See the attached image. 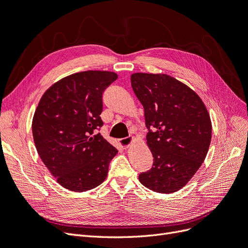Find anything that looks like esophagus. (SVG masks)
I'll list each match as a JSON object with an SVG mask.
<instances>
[{"mask_svg": "<svg viewBox=\"0 0 248 248\" xmlns=\"http://www.w3.org/2000/svg\"><path fill=\"white\" fill-rule=\"evenodd\" d=\"M131 140H132V139H131V138H124V139L119 140V144L121 145L122 149H127V148L129 147Z\"/></svg>", "mask_w": 248, "mask_h": 248, "instance_id": "obj_1", "label": "esophagus"}]
</instances>
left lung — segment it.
I'll return each mask as SVG.
<instances>
[{
	"label": "left lung",
	"instance_id": "1",
	"mask_svg": "<svg viewBox=\"0 0 248 248\" xmlns=\"http://www.w3.org/2000/svg\"><path fill=\"white\" fill-rule=\"evenodd\" d=\"M131 86L145 110L151 170L140 182L150 190L171 193L181 189L204 162L212 124L199 95L167 74L133 73Z\"/></svg>",
	"mask_w": 248,
	"mask_h": 248
}]
</instances>
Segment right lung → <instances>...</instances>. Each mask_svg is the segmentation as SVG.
<instances>
[{
  "label": "right lung",
  "instance_id": "obj_1",
  "mask_svg": "<svg viewBox=\"0 0 248 248\" xmlns=\"http://www.w3.org/2000/svg\"><path fill=\"white\" fill-rule=\"evenodd\" d=\"M118 78L115 72L71 74L43 94L32 122L41 160L59 184L71 191L93 189L106 180L118 150L99 132L102 95Z\"/></svg>",
  "mask_w": 248,
  "mask_h": 248
}]
</instances>
